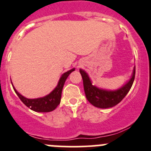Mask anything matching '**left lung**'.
<instances>
[{
	"label": "left lung",
	"mask_w": 151,
	"mask_h": 151,
	"mask_svg": "<svg viewBox=\"0 0 151 151\" xmlns=\"http://www.w3.org/2000/svg\"><path fill=\"white\" fill-rule=\"evenodd\" d=\"M80 72L83 80L85 93L88 102L96 108H109L119 103L129 92L134 81L135 67L130 80L116 90H106L96 87L92 84L88 74L84 70L80 68Z\"/></svg>",
	"instance_id": "1"
}]
</instances>
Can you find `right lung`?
<instances>
[{"instance_id": "obj_1", "label": "right lung", "mask_w": 151, "mask_h": 151, "mask_svg": "<svg viewBox=\"0 0 151 151\" xmlns=\"http://www.w3.org/2000/svg\"><path fill=\"white\" fill-rule=\"evenodd\" d=\"M74 70H75V68H72V69L63 74L60 78L59 81H58V86L55 88V89L52 92H50L49 94L43 96V97L35 98V99H28V98L25 97L23 95L20 94L16 90L15 88L13 86L12 83V87L14 88V91H15L16 94L18 96L20 100L28 108H29L32 111H36V112H50V111H54L58 107V105L60 103L61 94H62L64 83H65L67 77Z\"/></svg>"}]
</instances>
